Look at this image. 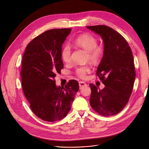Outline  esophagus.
Masks as SVG:
<instances>
[{
    "instance_id": "esophagus-1",
    "label": "esophagus",
    "mask_w": 149,
    "mask_h": 149,
    "mask_svg": "<svg viewBox=\"0 0 149 149\" xmlns=\"http://www.w3.org/2000/svg\"><path fill=\"white\" fill-rule=\"evenodd\" d=\"M79 86H80V88H81L84 86H87V84L86 83L83 82V81H79Z\"/></svg>"
}]
</instances>
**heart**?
Instances as JSON below:
<instances>
[{
  "label": "heart",
  "mask_w": 149,
  "mask_h": 149,
  "mask_svg": "<svg viewBox=\"0 0 149 149\" xmlns=\"http://www.w3.org/2000/svg\"><path fill=\"white\" fill-rule=\"evenodd\" d=\"M74 44L79 47H81L87 51L88 60L93 63H97L102 58L104 50L101 46H97V39L90 34L81 35L76 38L74 40ZM72 49L69 45L66 44L63 47L61 52V57L63 61L66 63H70L72 61ZM90 72V68L87 66H81L76 70V74L80 78H85L87 73Z\"/></svg>",
  "instance_id": "1"
}]
</instances>
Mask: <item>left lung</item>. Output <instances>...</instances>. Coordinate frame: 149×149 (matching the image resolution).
<instances>
[{
	"label": "left lung",
	"instance_id": "1",
	"mask_svg": "<svg viewBox=\"0 0 149 149\" xmlns=\"http://www.w3.org/2000/svg\"><path fill=\"white\" fill-rule=\"evenodd\" d=\"M99 35L104 43V52L96 74L105 87L100 90L91 83L90 104L103 116L120 112L127 104L136 78L134 58L126 40L105 25L87 26Z\"/></svg>",
	"mask_w": 149,
	"mask_h": 149
}]
</instances>
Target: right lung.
Listing matches in <instances>:
<instances>
[{
  "instance_id": "1",
  "label": "right lung",
  "mask_w": 149,
  "mask_h": 149,
  "mask_svg": "<svg viewBox=\"0 0 149 149\" xmlns=\"http://www.w3.org/2000/svg\"><path fill=\"white\" fill-rule=\"evenodd\" d=\"M71 31L54 29L45 32L27 45L23 56V91L32 111L44 121L54 122L66 116L79 89L75 80L65 87L57 86L54 80L63 68L62 47Z\"/></svg>"
}]
</instances>
